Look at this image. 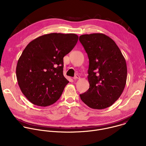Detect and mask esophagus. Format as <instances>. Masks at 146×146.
<instances>
[{"label": "esophagus", "instance_id": "obj_1", "mask_svg": "<svg viewBox=\"0 0 146 146\" xmlns=\"http://www.w3.org/2000/svg\"><path fill=\"white\" fill-rule=\"evenodd\" d=\"M80 78V76L78 75V74H76L74 76V77H73V79L74 80H76V79H79Z\"/></svg>", "mask_w": 146, "mask_h": 146}]
</instances>
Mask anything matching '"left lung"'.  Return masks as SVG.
<instances>
[{"label":"left lung","instance_id":"1","mask_svg":"<svg viewBox=\"0 0 146 146\" xmlns=\"http://www.w3.org/2000/svg\"><path fill=\"white\" fill-rule=\"evenodd\" d=\"M89 59L90 88L80 94L88 107L103 109L111 106L121 95L127 78L125 59L114 41L103 33L79 37Z\"/></svg>","mask_w":146,"mask_h":146}]
</instances>
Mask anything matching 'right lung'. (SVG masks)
Wrapping results in <instances>:
<instances>
[{
    "instance_id": "add662e5",
    "label": "right lung",
    "mask_w": 146,
    "mask_h": 146,
    "mask_svg": "<svg viewBox=\"0 0 146 146\" xmlns=\"http://www.w3.org/2000/svg\"><path fill=\"white\" fill-rule=\"evenodd\" d=\"M74 33H52L34 39L19 57L16 68L18 84L33 105L47 106L60 97L69 81L63 74L64 57L77 43Z\"/></svg>"
}]
</instances>
